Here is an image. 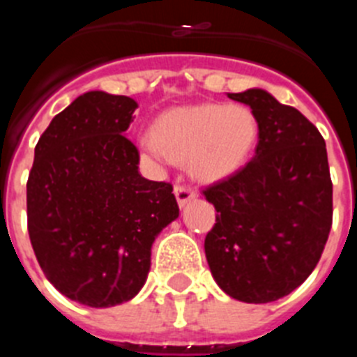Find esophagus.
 Listing matches in <instances>:
<instances>
[{"mask_svg":"<svg viewBox=\"0 0 357 357\" xmlns=\"http://www.w3.org/2000/svg\"><path fill=\"white\" fill-rule=\"evenodd\" d=\"M175 197H176V202H178V207H185L191 200H195L197 198V195L191 191L189 188H185V185H175Z\"/></svg>","mask_w":357,"mask_h":357,"instance_id":"1","label":"esophagus"}]
</instances>
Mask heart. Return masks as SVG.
I'll use <instances>...</instances> for the list:
<instances>
[{"label":"heart","instance_id":"heart-1","mask_svg":"<svg viewBox=\"0 0 357 357\" xmlns=\"http://www.w3.org/2000/svg\"><path fill=\"white\" fill-rule=\"evenodd\" d=\"M259 135L257 118L241 103H198L166 110L139 146L159 160H185L189 175L218 182L245 166Z\"/></svg>","mask_w":357,"mask_h":357}]
</instances>
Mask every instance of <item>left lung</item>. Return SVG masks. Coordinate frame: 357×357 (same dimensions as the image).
Wrapping results in <instances>:
<instances>
[{
    "label": "left lung",
    "instance_id": "8db88e82",
    "mask_svg": "<svg viewBox=\"0 0 357 357\" xmlns=\"http://www.w3.org/2000/svg\"><path fill=\"white\" fill-rule=\"evenodd\" d=\"M259 123L245 168L204 191L216 209L206 257L216 284L248 304L289 295L311 275L333 225L326 141L304 114L264 89L227 93Z\"/></svg>",
    "mask_w": 357,
    "mask_h": 357
}]
</instances>
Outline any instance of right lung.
<instances>
[{
  "label": "right lung",
  "mask_w": 357,
  "mask_h": 357,
  "mask_svg": "<svg viewBox=\"0 0 357 357\" xmlns=\"http://www.w3.org/2000/svg\"><path fill=\"white\" fill-rule=\"evenodd\" d=\"M137 103L89 91L40 135L26 184L28 234L46 279L89 307L134 298L151 245L178 218L173 188L141 176L127 134Z\"/></svg>",
  "instance_id": "obj_1"
}]
</instances>
